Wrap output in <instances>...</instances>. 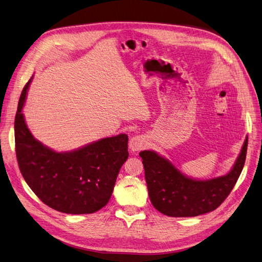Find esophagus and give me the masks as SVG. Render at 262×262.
Segmentation results:
<instances>
[{
	"label": "esophagus",
	"mask_w": 262,
	"mask_h": 262,
	"mask_svg": "<svg viewBox=\"0 0 262 262\" xmlns=\"http://www.w3.org/2000/svg\"><path fill=\"white\" fill-rule=\"evenodd\" d=\"M146 146V140L142 136H135L129 140V148L133 151H139Z\"/></svg>",
	"instance_id": "34e87169"
}]
</instances>
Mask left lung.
Instances as JSON below:
<instances>
[{"label": "left lung", "instance_id": "left-lung-1", "mask_svg": "<svg viewBox=\"0 0 262 262\" xmlns=\"http://www.w3.org/2000/svg\"><path fill=\"white\" fill-rule=\"evenodd\" d=\"M248 138L232 170L210 180L190 179L152 150H142L148 196L157 211L169 217H195L215 211L230 195L246 162Z\"/></svg>", "mask_w": 262, "mask_h": 262}]
</instances>
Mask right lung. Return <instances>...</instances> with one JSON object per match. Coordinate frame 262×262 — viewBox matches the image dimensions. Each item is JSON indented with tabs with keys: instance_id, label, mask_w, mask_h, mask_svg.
I'll return each mask as SVG.
<instances>
[{
	"instance_id": "add662e5",
	"label": "right lung",
	"mask_w": 262,
	"mask_h": 262,
	"mask_svg": "<svg viewBox=\"0 0 262 262\" xmlns=\"http://www.w3.org/2000/svg\"><path fill=\"white\" fill-rule=\"evenodd\" d=\"M31 79L22 91L14 119L15 154L26 183L49 207L65 214H92L110 201L119 170L128 158V137L104 138L80 149L57 152L33 138L22 108Z\"/></svg>"
}]
</instances>
